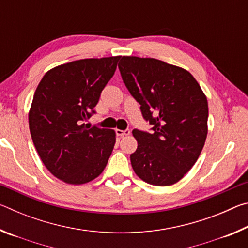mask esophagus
<instances>
[{"instance_id": "34e87169", "label": "esophagus", "mask_w": 248, "mask_h": 248, "mask_svg": "<svg viewBox=\"0 0 248 248\" xmlns=\"http://www.w3.org/2000/svg\"><path fill=\"white\" fill-rule=\"evenodd\" d=\"M130 132H131V131H130L129 129H125V130H120V129H117V130H116V133H117V136H119V137L129 136Z\"/></svg>"}]
</instances>
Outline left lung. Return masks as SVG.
I'll use <instances>...</instances> for the list:
<instances>
[{"instance_id":"8db88e82","label":"left lung","mask_w":248,"mask_h":248,"mask_svg":"<svg viewBox=\"0 0 248 248\" xmlns=\"http://www.w3.org/2000/svg\"><path fill=\"white\" fill-rule=\"evenodd\" d=\"M118 68L152 131L134 129L132 169L145 183L170 186L198 159L208 133V102L185 69L153 58L123 57Z\"/></svg>"}]
</instances>
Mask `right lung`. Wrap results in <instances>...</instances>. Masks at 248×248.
I'll return each mask as SVG.
<instances>
[{"instance_id": "right-lung-1", "label": "right lung", "mask_w": 248, "mask_h": 248, "mask_svg": "<svg viewBox=\"0 0 248 248\" xmlns=\"http://www.w3.org/2000/svg\"><path fill=\"white\" fill-rule=\"evenodd\" d=\"M120 57L82 59L48 71L33 95L28 121L31 139L48 170L82 185L102 174L116 143L111 129L87 127L100 93Z\"/></svg>"}]
</instances>
